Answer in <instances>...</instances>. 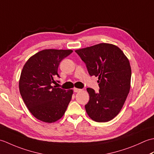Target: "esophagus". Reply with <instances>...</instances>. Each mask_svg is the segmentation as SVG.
<instances>
[{"mask_svg":"<svg viewBox=\"0 0 154 154\" xmlns=\"http://www.w3.org/2000/svg\"><path fill=\"white\" fill-rule=\"evenodd\" d=\"M82 91V89H77V88H74L73 89V91L75 93H79L80 91Z\"/></svg>","mask_w":154,"mask_h":154,"instance_id":"obj_1","label":"esophagus"}]
</instances>
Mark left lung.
I'll return each mask as SVG.
<instances>
[{
  "label": "left lung",
  "instance_id": "1",
  "mask_svg": "<svg viewBox=\"0 0 154 154\" xmlns=\"http://www.w3.org/2000/svg\"><path fill=\"white\" fill-rule=\"evenodd\" d=\"M86 64L91 76L99 77L100 89L87 88L89 100L86 112L91 119L105 122L113 119L124 105L131 80L130 62L119 48L102 43L75 50Z\"/></svg>",
  "mask_w": 154,
  "mask_h": 154
}]
</instances>
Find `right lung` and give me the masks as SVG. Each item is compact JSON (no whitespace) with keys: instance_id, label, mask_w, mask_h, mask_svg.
<instances>
[{"instance_id":"add662e5","label":"right lung","mask_w":154,"mask_h":154,"mask_svg":"<svg viewBox=\"0 0 154 154\" xmlns=\"http://www.w3.org/2000/svg\"><path fill=\"white\" fill-rule=\"evenodd\" d=\"M71 50H44L25 63L19 81L21 97L29 111L37 119L51 123L60 119L71 99L73 90L52 86L61 60Z\"/></svg>"}]
</instances>
